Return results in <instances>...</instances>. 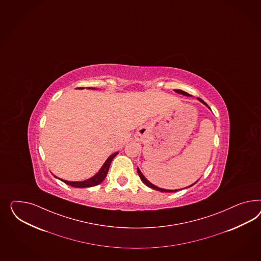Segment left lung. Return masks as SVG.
<instances>
[{
    "instance_id": "obj_1",
    "label": "left lung",
    "mask_w": 261,
    "mask_h": 261,
    "mask_svg": "<svg viewBox=\"0 0 261 261\" xmlns=\"http://www.w3.org/2000/svg\"><path fill=\"white\" fill-rule=\"evenodd\" d=\"M174 91L175 92H177V93H180V94H182V95H184V96H191L189 93H187V92H185V91H183V90H174ZM200 102H201L202 104L205 105V106H207L208 108V105L206 104L203 100H202L201 98H197ZM210 109V108H208ZM137 172H138V175L140 176V179L142 180V182L144 183V184H146L147 186L149 187V188H151V189H153V190H156V191H159V192H164V193H173V192H177L178 190H165V189H161V188H159V187L155 186V185H153V184H151L150 182H149V180L148 179L146 178L143 174H142L141 171H140V170L137 168ZM197 182V181H196ZM195 182V183H196ZM195 183H194L193 185H194ZM193 185H191V186H193ZM190 186V187H191Z\"/></svg>"
}]
</instances>
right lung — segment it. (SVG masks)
Wrapping results in <instances>:
<instances>
[{"label": "right lung", "instance_id": "add662e5", "mask_svg": "<svg viewBox=\"0 0 261 261\" xmlns=\"http://www.w3.org/2000/svg\"><path fill=\"white\" fill-rule=\"evenodd\" d=\"M117 154H118V151L114 152L113 154L109 157L106 160L104 165L102 166V168L100 169V171H98L94 176H92L90 178L84 180V181H78V182H71V181H67V180H63V179H61V181H63L64 183H66V184L69 185V186L75 187V188H88V187L99 185L100 183H102L104 181V179L107 176V173L109 171V169H110V166H111V163H112V159L116 156Z\"/></svg>", "mask_w": 261, "mask_h": 261}]
</instances>
